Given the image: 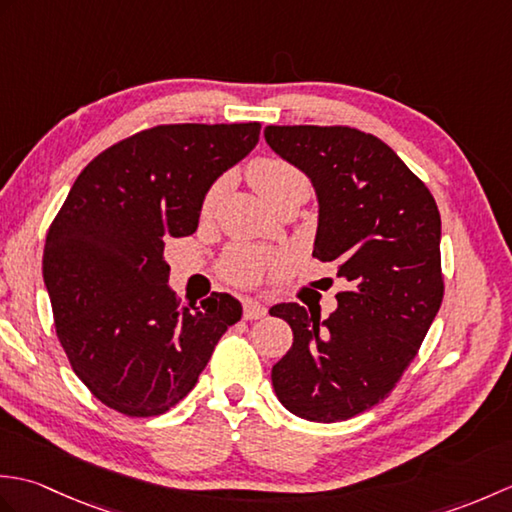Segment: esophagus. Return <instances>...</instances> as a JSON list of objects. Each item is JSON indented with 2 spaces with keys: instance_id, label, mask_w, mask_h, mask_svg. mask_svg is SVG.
Masks as SVG:
<instances>
[{
  "instance_id": "obj_1",
  "label": "esophagus",
  "mask_w": 512,
  "mask_h": 512,
  "mask_svg": "<svg viewBox=\"0 0 512 512\" xmlns=\"http://www.w3.org/2000/svg\"><path fill=\"white\" fill-rule=\"evenodd\" d=\"M242 317L246 321H257V319H264L266 317V308L262 306V303L257 301H250L246 299L244 306H242Z\"/></svg>"
}]
</instances>
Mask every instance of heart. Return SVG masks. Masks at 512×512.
<instances>
[{
    "instance_id": "b5f03b06",
    "label": "heart",
    "mask_w": 512,
    "mask_h": 512,
    "mask_svg": "<svg viewBox=\"0 0 512 512\" xmlns=\"http://www.w3.org/2000/svg\"><path fill=\"white\" fill-rule=\"evenodd\" d=\"M248 180L262 198L275 206L292 195H308L310 178L299 169L295 162L281 156H259L248 165ZM224 187V178L215 180L206 189L202 198V215H209L215 206L220 191ZM273 262V255L262 248L235 246L228 250L220 262V273L237 286H253L262 277L264 268Z\"/></svg>"
}]
</instances>
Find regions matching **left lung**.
I'll return each mask as SVG.
<instances>
[{"label":"left lung","instance_id":"obj_1","mask_svg":"<svg viewBox=\"0 0 512 512\" xmlns=\"http://www.w3.org/2000/svg\"><path fill=\"white\" fill-rule=\"evenodd\" d=\"M264 136L317 189L312 257L332 262L345 284L328 319L299 303L270 310L295 336L273 367L275 394L299 418L350 420L391 394L440 310L438 204L374 134L347 125H268Z\"/></svg>","mask_w":512,"mask_h":512}]
</instances>
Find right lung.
Wrapping results in <instances>:
<instances>
[{
  "label": "right lung",
  "mask_w": 512,
  "mask_h": 512,
  "mask_svg": "<svg viewBox=\"0 0 512 512\" xmlns=\"http://www.w3.org/2000/svg\"><path fill=\"white\" fill-rule=\"evenodd\" d=\"M259 123L156 125L101 151L54 217L43 281L54 330L81 383L132 418L176 407L242 317L213 292L182 306L165 237L198 228L206 189L259 140Z\"/></svg>",
  "instance_id": "add662e5"
}]
</instances>
